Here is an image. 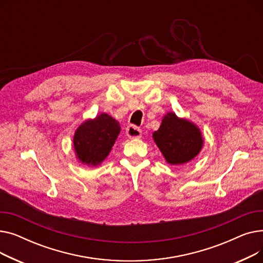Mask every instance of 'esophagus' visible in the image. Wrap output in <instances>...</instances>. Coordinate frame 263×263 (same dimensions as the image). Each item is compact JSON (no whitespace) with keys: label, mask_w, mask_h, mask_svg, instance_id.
I'll return each instance as SVG.
<instances>
[{"label":"esophagus","mask_w":263,"mask_h":263,"mask_svg":"<svg viewBox=\"0 0 263 263\" xmlns=\"http://www.w3.org/2000/svg\"><path fill=\"white\" fill-rule=\"evenodd\" d=\"M126 133L129 136V139H140L142 136V130L134 126V124H130L129 127H127Z\"/></svg>","instance_id":"34e87169"}]
</instances>
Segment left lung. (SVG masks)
I'll list each match as a JSON object with an SVG mask.
<instances>
[{
    "label": "left lung",
    "mask_w": 263,
    "mask_h": 263,
    "mask_svg": "<svg viewBox=\"0 0 263 263\" xmlns=\"http://www.w3.org/2000/svg\"><path fill=\"white\" fill-rule=\"evenodd\" d=\"M153 137L165 160L172 165L187 163L202 147L199 129L192 122L178 118L175 113L165 115Z\"/></svg>",
    "instance_id": "obj_1"
}]
</instances>
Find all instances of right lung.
<instances>
[{
	"label": "right lung",
	"instance_id": "add662e5",
	"mask_svg": "<svg viewBox=\"0 0 263 263\" xmlns=\"http://www.w3.org/2000/svg\"><path fill=\"white\" fill-rule=\"evenodd\" d=\"M119 132V122L105 113L81 124L73 139L79 160L93 166L100 164L109 154Z\"/></svg>",
	"mask_w": 263,
	"mask_h": 263
}]
</instances>
